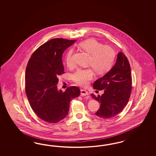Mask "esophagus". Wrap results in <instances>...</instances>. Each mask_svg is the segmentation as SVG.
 Segmentation results:
<instances>
[{"instance_id": "34e87169", "label": "esophagus", "mask_w": 156, "mask_h": 156, "mask_svg": "<svg viewBox=\"0 0 156 156\" xmlns=\"http://www.w3.org/2000/svg\"><path fill=\"white\" fill-rule=\"evenodd\" d=\"M80 94L82 95V96H86V95H89V93L84 89H82L80 90Z\"/></svg>"}]
</instances>
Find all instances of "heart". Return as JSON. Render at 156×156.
I'll use <instances>...</instances> for the list:
<instances>
[{
    "instance_id": "b5f03b06",
    "label": "heart",
    "mask_w": 156,
    "mask_h": 156,
    "mask_svg": "<svg viewBox=\"0 0 156 156\" xmlns=\"http://www.w3.org/2000/svg\"><path fill=\"white\" fill-rule=\"evenodd\" d=\"M80 47L90 54L89 64L98 74H102L108 71L113 63L115 51L112 47L103 45L95 39H88L79 44ZM73 50H69L66 55L67 66L72 67L74 62L72 59ZM94 76L91 68L79 69L73 76V80L77 85L86 86Z\"/></svg>"
}]
</instances>
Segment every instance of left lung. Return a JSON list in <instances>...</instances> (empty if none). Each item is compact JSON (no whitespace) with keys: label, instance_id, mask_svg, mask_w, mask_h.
Segmentation results:
<instances>
[{"label":"left lung","instance_id":"8db88e82","mask_svg":"<svg viewBox=\"0 0 156 156\" xmlns=\"http://www.w3.org/2000/svg\"><path fill=\"white\" fill-rule=\"evenodd\" d=\"M93 86L94 89L104 91L101 96L91 94L101 104L95 113L97 116L109 119L122 111L128 104L132 89L130 66L122 52L118 53L115 63L110 70L95 80Z\"/></svg>","mask_w":156,"mask_h":156}]
</instances>
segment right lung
Here are the masks:
<instances>
[{
    "label": "right lung",
    "instance_id": "right-lung-1",
    "mask_svg": "<svg viewBox=\"0 0 156 156\" xmlns=\"http://www.w3.org/2000/svg\"><path fill=\"white\" fill-rule=\"evenodd\" d=\"M76 40L55 38L34 52L26 67V93L34 113L43 121L56 123L69 113L71 99L80 95V89L70 86L58 90V76L65 73L62 54Z\"/></svg>",
    "mask_w": 156,
    "mask_h": 156
}]
</instances>
